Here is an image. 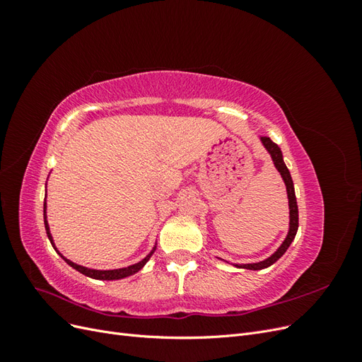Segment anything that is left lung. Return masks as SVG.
Listing matches in <instances>:
<instances>
[{"label":"left lung","mask_w":362,"mask_h":362,"mask_svg":"<svg viewBox=\"0 0 362 362\" xmlns=\"http://www.w3.org/2000/svg\"><path fill=\"white\" fill-rule=\"evenodd\" d=\"M261 144L264 145V148L269 151V154L273 160V164H275V168L281 173L284 182H286L287 194H288V206H290V229H288V234H287L286 240H284L282 245L278 247V250L273 255H270L269 258H266L264 261L252 262V264H235V267L249 269V270H261V269H266V267L272 266L273 262H276L284 254H286V250L291 245V242L296 237V233H298V228H299V210H298V202H296L294 185H293L290 170L287 169L286 163H284L281 148L276 144H273L269 137H261Z\"/></svg>","instance_id":"1"}]
</instances>
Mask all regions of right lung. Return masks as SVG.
I'll list each match as a JSON object with an SVG mask.
<instances>
[{
    "label": "right lung",
    "mask_w": 362,
    "mask_h": 362,
    "mask_svg": "<svg viewBox=\"0 0 362 362\" xmlns=\"http://www.w3.org/2000/svg\"><path fill=\"white\" fill-rule=\"evenodd\" d=\"M43 221H45V229H47V234H48V238H49V242H51V245L54 246V243H52V237H51V233H49V226H48V222H47V201L43 202ZM54 249H56V246H54ZM154 250H156V246H154V249L151 250V254H148L144 259L141 261H139V262H136V264H133V266H128V267H124V269H115V270H95V269H87V267H83V266H78V264H75V262H72V261H69L68 258H64L60 252V257L68 262V264L71 266V267H74L75 270H78L80 273H83V275H86V276H89V278H93V279H103V281H113V279H122V278H127V276H131V275H134V273H137L141 267H144L146 262H148V259L151 258V255L154 254Z\"/></svg>",
    "instance_id": "right-lung-1"
}]
</instances>
